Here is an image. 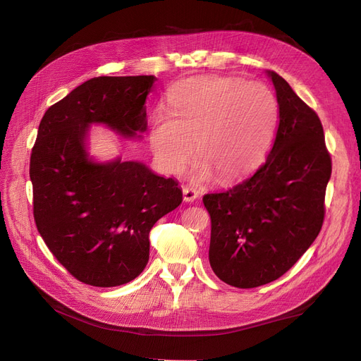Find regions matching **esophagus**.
<instances>
[{"instance_id": "34e87169", "label": "esophagus", "mask_w": 361, "mask_h": 361, "mask_svg": "<svg viewBox=\"0 0 361 361\" xmlns=\"http://www.w3.org/2000/svg\"><path fill=\"white\" fill-rule=\"evenodd\" d=\"M183 197L185 202H195L199 197V193L196 188L188 187V185H183Z\"/></svg>"}]
</instances>
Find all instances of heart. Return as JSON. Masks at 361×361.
<instances>
[{"instance_id":"1","label":"heart","mask_w":361,"mask_h":361,"mask_svg":"<svg viewBox=\"0 0 361 361\" xmlns=\"http://www.w3.org/2000/svg\"><path fill=\"white\" fill-rule=\"evenodd\" d=\"M168 112L157 111L149 142L158 164L178 174L195 152V181L215 174L230 183L263 159L278 120L274 92L263 83L238 78L200 75L177 83L168 93Z\"/></svg>"}]
</instances>
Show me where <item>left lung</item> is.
I'll return each mask as SVG.
<instances>
[{
    "mask_svg": "<svg viewBox=\"0 0 361 361\" xmlns=\"http://www.w3.org/2000/svg\"><path fill=\"white\" fill-rule=\"evenodd\" d=\"M268 75L279 120L267 161L228 190L203 196L211 215L212 271L237 288L269 283L305 255L324 224L332 173L317 114L278 73Z\"/></svg>",
    "mask_w": 361,
    "mask_h": 361,
    "instance_id": "left-lung-1",
    "label": "left lung"
}]
</instances>
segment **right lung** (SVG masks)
Wrapping results in <instances>:
<instances>
[{
	"mask_svg": "<svg viewBox=\"0 0 361 361\" xmlns=\"http://www.w3.org/2000/svg\"><path fill=\"white\" fill-rule=\"evenodd\" d=\"M155 75L93 78L49 106L30 155L33 218L48 249L80 282L117 287L142 274L152 226L183 200L174 178L140 162L94 164L85 139L92 123L121 136L146 130Z\"/></svg>",
	"mask_w": 361,
	"mask_h": 361,
	"instance_id": "1",
	"label": "right lung"
}]
</instances>
